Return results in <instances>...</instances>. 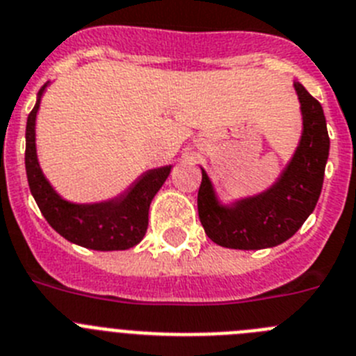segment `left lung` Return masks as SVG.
<instances>
[{
    "label": "left lung",
    "instance_id": "1",
    "mask_svg": "<svg viewBox=\"0 0 356 356\" xmlns=\"http://www.w3.org/2000/svg\"><path fill=\"white\" fill-rule=\"evenodd\" d=\"M302 131L292 157L264 191L222 202L208 172L202 170L199 218L213 242L227 249L256 251L286 242L305 224L323 190L330 154L326 118L321 104L293 80Z\"/></svg>",
    "mask_w": 356,
    "mask_h": 356
}]
</instances>
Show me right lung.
<instances>
[{"label": "right lung", "instance_id": "1", "mask_svg": "<svg viewBox=\"0 0 356 356\" xmlns=\"http://www.w3.org/2000/svg\"><path fill=\"white\" fill-rule=\"evenodd\" d=\"M49 82L37 92V102L26 120V177L37 206L48 224L67 242L92 251H125L143 240L148 225V209L172 172V165L147 170L131 186L98 202H71L64 199L46 179L35 143L37 113Z\"/></svg>", "mask_w": 356, "mask_h": 356}]
</instances>
